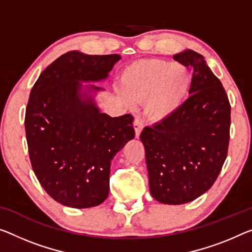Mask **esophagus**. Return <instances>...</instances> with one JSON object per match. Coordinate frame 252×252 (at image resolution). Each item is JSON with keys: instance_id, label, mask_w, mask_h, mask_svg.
Here are the masks:
<instances>
[{"instance_id": "1", "label": "esophagus", "mask_w": 252, "mask_h": 252, "mask_svg": "<svg viewBox=\"0 0 252 252\" xmlns=\"http://www.w3.org/2000/svg\"><path fill=\"white\" fill-rule=\"evenodd\" d=\"M134 129H135V136L138 138L139 137V134H141V131L143 129V122H142V119L138 117V116H136V117H135Z\"/></svg>"}]
</instances>
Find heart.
Returning a JSON list of instances; mask_svg holds the SVG:
<instances>
[{"instance_id":"obj_1","label":"heart","mask_w":252,"mask_h":252,"mask_svg":"<svg viewBox=\"0 0 252 252\" xmlns=\"http://www.w3.org/2000/svg\"><path fill=\"white\" fill-rule=\"evenodd\" d=\"M191 82V73L184 65L156 59L135 62L121 76L124 94L144 102L146 116L154 122H163L180 109Z\"/></svg>"}]
</instances>
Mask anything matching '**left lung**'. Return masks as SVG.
Returning <instances> with one entry per match:
<instances>
[{"label":"left lung","instance_id":"left-lung-1","mask_svg":"<svg viewBox=\"0 0 252 252\" xmlns=\"http://www.w3.org/2000/svg\"><path fill=\"white\" fill-rule=\"evenodd\" d=\"M173 59L192 67L190 96L172 117L145 127L139 138L151 195L181 205L202 196L219 177L229 148L231 106L203 55L185 49Z\"/></svg>","mask_w":252,"mask_h":252}]
</instances>
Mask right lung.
<instances>
[{"instance_id": "right-lung-1", "label": "right lung", "mask_w": 252, "mask_h": 252, "mask_svg": "<svg viewBox=\"0 0 252 252\" xmlns=\"http://www.w3.org/2000/svg\"><path fill=\"white\" fill-rule=\"evenodd\" d=\"M121 55L71 50L42 71L26 109L32 170L46 192L64 206L89 208L109 193L111 160L135 137L133 116L110 117L94 100Z\"/></svg>"}]
</instances>
